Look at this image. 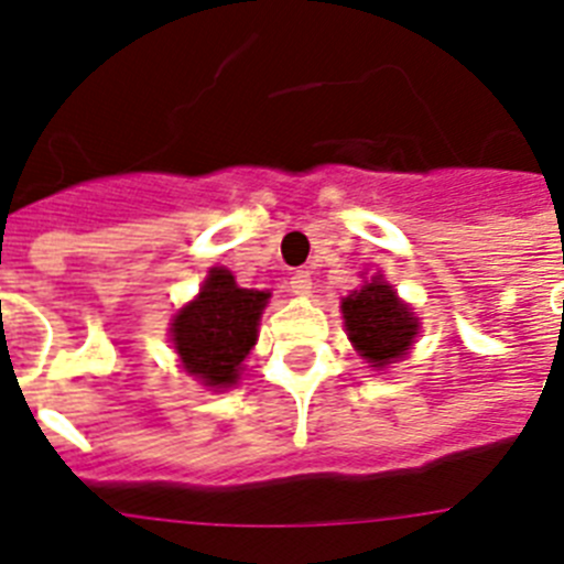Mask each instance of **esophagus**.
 Wrapping results in <instances>:
<instances>
[{
    "mask_svg": "<svg viewBox=\"0 0 564 564\" xmlns=\"http://www.w3.org/2000/svg\"><path fill=\"white\" fill-rule=\"evenodd\" d=\"M290 292L292 295H301V297H306L312 292V278H310V272H295L290 278Z\"/></svg>",
    "mask_w": 564,
    "mask_h": 564,
    "instance_id": "obj_1",
    "label": "esophagus"
}]
</instances>
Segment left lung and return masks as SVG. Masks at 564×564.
Segmentation results:
<instances>
[{
	"label": "left lung",
	"instance_id": "left-lung-1",
	"mask_svg": "<svg viewBox=\"0 0 564 564\" xmlns=\"http://www.w3.org/2000/svg\"><path fill=\"white\" fill-rule=\"evenodd\" d=\"M340 312L352 347L378 370L404 358L419 335V318L381 274L344 297Z\"/></svg>",
	"mask_w": 564,
	"mask_h": 564
}]
</instances>
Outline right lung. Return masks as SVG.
Masks as SVG:
<instances>
[{"label": "right lung", "instance_id": "obj_1", "mask_svg": "<svg viewBox=\"0 0 564 564\" xmlns=\"http://www.w3.org/2000/svg\"><path fill=\"white\" fill-rule=\"evenodd\" d=\"M267 301L269 292L240 290L229 269H212L200 295L172 321V344L183 370L212 390L238 384Z\"/></svg>", "mask_w": 564, "mask_h": 564}]
</instances>
